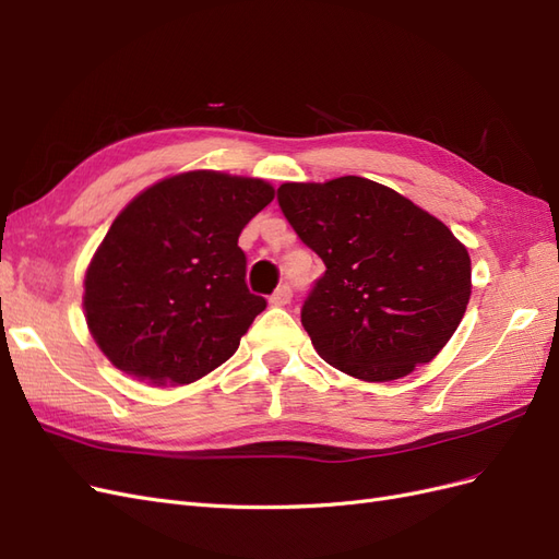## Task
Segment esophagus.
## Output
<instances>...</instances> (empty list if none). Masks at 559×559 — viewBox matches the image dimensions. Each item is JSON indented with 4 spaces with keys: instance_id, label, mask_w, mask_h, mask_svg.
Masks as SVG:
<instances>
[{
    "instance_id": "1",
    "label": "esophagus",
    "mask_w": 559,
    "mask_h": 559,
    "mask_svg": "<svg viewBox=\"0 0 559 559\" xmlns=\"http://www.w3.org/2000/svg\"><path fill=\"white\" fill-rule=\"evenodd\" d=\"M289 300H292V286L289 284H282L280 289L273 296H270V302H273V306H277V308L286 306Z\"/></svg>"
}]
</instances>
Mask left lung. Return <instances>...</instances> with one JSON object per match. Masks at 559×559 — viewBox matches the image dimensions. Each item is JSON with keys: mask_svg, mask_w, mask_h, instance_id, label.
Returning <instances> with one entry per match:
<instances>
[{"mask_svg": "<svg viewBox=\"0 0 559 559\" xmlns=\"http://www.w3.org/2000/svg\"><path fill=\"white\" fill-rule=\"evenodd\" d=\"M277 202L326 265L300 310L321 359L386 382L445 347L468 306L471 259L443 222L364 177L282 183Z\"/></svg>", "mask_w": 559, "mask_h": 559, "instance_id": "1", "label": "left lung"}]
</instances>
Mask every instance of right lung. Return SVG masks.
<instances>
[{"label":"right lung","mask_w":559,"mask_h":559,"mask_svg":"<svg viewBox=\"0 0 559 559\" xmlns=\"http://www.w3.org/2000/svg\"><path fill=\"white\" fill-rule=\"evenodd\" d=\"M275 198L261 179L186 173L116 216L86 273L88 329L123 373L189 384L228 361L265 298L247 289L242 228Z\"/></svg>","instance_id":"1"}]
</instances>
